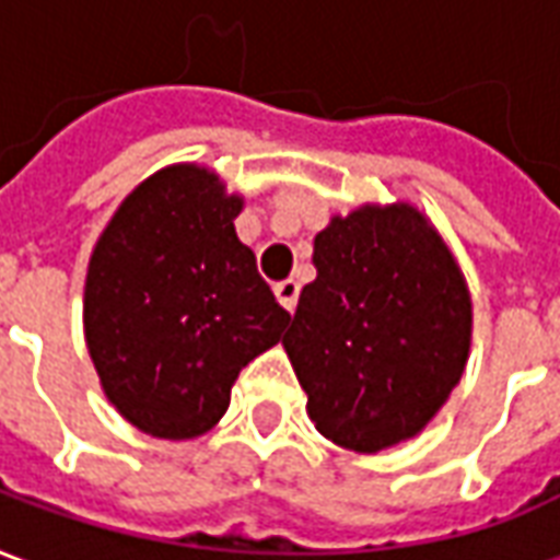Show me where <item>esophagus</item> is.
<instances>
[{"instance_id":"esophagus-1","label":"esophagus","mask_w":560,"mask_h":560,"mask_svg":"<svg viewBox=\"0 0 560 560\" xmlns=\"http://www.w3.org/2000/svg\"><path fill=\"white\" fill-rule=\"evenodd\" d=\"M276 300H279V303L284 305V308H288V312L293 315V308H296V300H300V284H296L293 279L279 281V284H276Z\"/></svg>"}]
</instances>
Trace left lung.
<instances>
[{"mask_svg":"<svg viewBox=\"0 0 560 560\" xmlns=\"http://www.w3.org/2000/svg\"><path fill=\"white\" fill-rule=\"evenodd\" d=\"M317 279L284 336L317 432L353 453L408 441L465 372L470 293L411 203L353 209L315 236Z\"/></svg>","mask_w":560,"mask_h":560,"instance_id":"left-lung-1","label":"left lung"}]
</instances>
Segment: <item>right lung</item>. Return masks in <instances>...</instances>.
Listing matches in <instances>:
<instances>
[{
  "instance_id": "add662e5",
  "label": "right lung",
  "mask_w": 560,
  "mask_h": 560,
  "mask_svg": "<svg viewBox=\"0 0 560 560\" xmlns=\"http://www.w3.org/2000/svg\"><path fill=\"white\" fill-rule=\"evenodd\" d=\"M240 212L243 197L209 167L173 164L122 200L92 248L86 348L104 396L152 438L209 432L291 320L236 236Z\"/></svg>"
}]
</instances>
